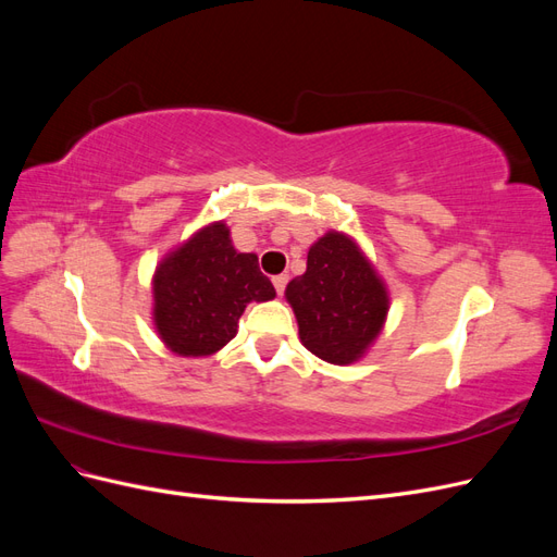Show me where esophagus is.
I'll list each match as a JSON object with an SVG mask.
<instances>
[{
    "instance_id": "1",
    "label": "esophagus",
    "mask_w": 557,
    "mask_h": 557,
    "mask_svg": "<svg viewBox=\"0 0 557 557\" xmlns=\"http://www.w3.org/2000/svg\"><path fill=\"white\" fill-rule=\"evenodd\" d=\"M272 283H274L276 293H278V295H283L285 285H288V274H278V276H274V278H272Z\"/></svg>"
}]
</instances>
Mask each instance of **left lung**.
<instances>
[{"label":"left lung","instance_id":"1","mask_svg":"<svg viewBox=\"0 0 557 557\" xmlns=\"http://www.w3.org/2000/svg\"><path fill=\"white\" fill-rule=\"evenodd\" d=\"M285 299L295 311L299 342L330 364H352L374 346L391 309V293L358 242L330 230L311 244L307 272Z\"/></svg>","mask_w":557,"mask_h":557}]
</instances>
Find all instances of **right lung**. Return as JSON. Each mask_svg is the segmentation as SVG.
<instances>
[{"label":"right lung","mask_w":557,"mask_h":557,"mask_svg":"<svg viewBox=\"0 0 557 557\" xmlns=\"http://www.w3.org/2000/svg\"><path fill=\"white\" fill-rule=\"evenodd\" d=\"M276 297L256 252H239L225 221L199 227L172 248L153 274V325L181 358H207L237 336L250 301Z\"/></svg>","instance_id":"obj_1"}]
</instances>
